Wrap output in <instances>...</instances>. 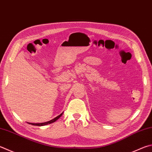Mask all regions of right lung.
Here are the masks:
<instances>
[{"label": "right lung", "instance_id": "1", "mask_svg": "<svg viewBox=\"0 0 152 152\" xmlns=\"http://www.w3.org/2000/svg\"><path fill=\"white\" fill-rule=\"evenodd\" d=\"M62 114H63V113H62V114H60L59 115H58L57 117L54 118V119H52V120H50V121H48V122H44V123H38V124L29 123V122H28V124H31V125H33V126H45V125H47V124H52V123H53V122H56V121L59 118H60V116H61V115H62Z\"/></svg>", "mask_w": 152, "mask_h": 152}]
</instances>
